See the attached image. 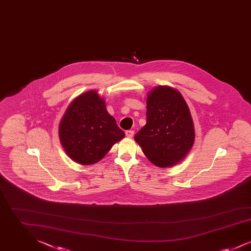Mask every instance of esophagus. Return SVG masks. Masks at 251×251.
<instances>
[{"instance_id": "1", "label": "esophagus", "mask_w": 251, "mask_h": 251, "mask_svg": "<svg viewBox=\"0 0 251 251\" xmlns=\"http://www.w3.org/2000/svg\"><path fill=\"white\" fill-rule=\"evenodd\" d=\"M125 133H126V136H127V137H130V138H131V137L133 136V134H134V131H131V130H130V131H126Z\"/></svg>"}]
</instances>
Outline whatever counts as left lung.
<instances>
[{
  "label": "left lung",
  "instance_id": "obj_1",
  "mask_svg": "<svg viewBox=\"0 0 251 251\" xmlns=\"http://www.w3.org/2000/svg\"><path fill=\"white\" fill-rule=\"evenodd\" d=\"M134 140L156 167H173L187 156L195 142V127L179 90L158 85L148 93L147 123Z\"/></svg>",
  "mask_w": 251,
  "mask_h": 251
}]
</instances>
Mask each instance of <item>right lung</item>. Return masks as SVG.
Instances as JSON below:
<instances>
[{"instance_id": "obj_1", "label": "right lung", "mask_w": 251, "mask_h": 251, "mask_svg": "<svg viewBox=\"0 0 251 251\" xmlns=\"http://www.w3.org/2000/svg\"><path fill=\"white\" fill-rule=\"evenodd\" d=\"M58 134L67 155L84 166L100 161L125 136L96 90L72 100L60 120Z\"/></svg>"}]
</instances>
